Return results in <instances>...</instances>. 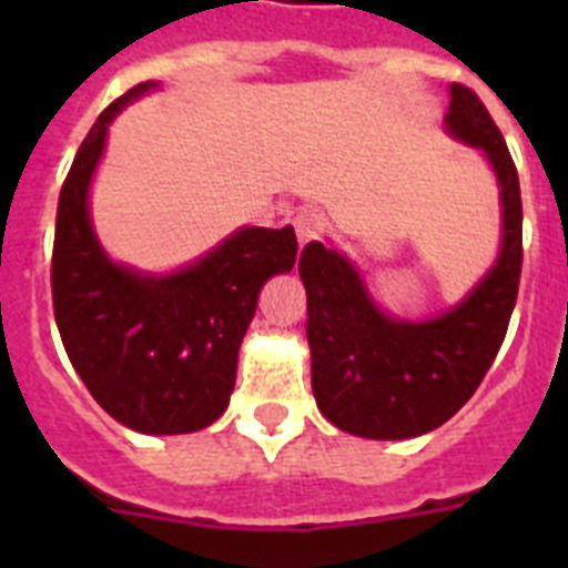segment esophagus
<instances>
[{"label": "esophagus", "mask_w": 568, "mask_h": 568, "mask_svg": "<svg viewBox=\"0 0 568 568\" xmlns=\"http://www.w3.org/2000/svg\"><path fill=\"white\" fill-rule=\"evenodd\" d=\"M295 235H298V244L304 247L307 241H315L324 233V219L318 213H298L295 215Z\"/></svg>", "instance_id": "34e87169"}]
</instances>
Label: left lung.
<instances>
[{"label":"left lung","mask_w":568,"mask_h":568,"mask_svg":"<svg viewBox=\"0 0 568 568\" xmlns=\"http://www.w3.org/2000/svg\"><path fill=\"white\" fill-rule=\"evenodd\" d=\"M446 128L484 148L500 182L504 247L458 307L424 324L386 318L349 261L321 241L301 250L307 287L313 393L324 418L349 435L398 440L446 424L475 395L509 329L524 264L518 168L475 90L455 82Z\"/></svg>","instance_id":"obj_1"}]
</instances>
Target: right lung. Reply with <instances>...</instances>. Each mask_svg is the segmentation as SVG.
<instances>
[{"mask_svg":"<svg viewBox=\"0 0 568 568\" xmlns=\"http://www.w3.org/2000/svg\"><path fill=\"white\" fill-rule=\"evenodd\" d=\"M150 88L155 84H135L110 102L70 164L59 193L50 290L70 364L104 413L135 433L182 435L227 409L261 287L270 275L293 270L298 239L293 227H244L164 278L104 255L88 215L90 175L113 115Z\"/></svg>","mask_w":568,"mask_h":568,"instance_id":"obj_1","label":"right lung"}]
</instances>
